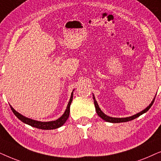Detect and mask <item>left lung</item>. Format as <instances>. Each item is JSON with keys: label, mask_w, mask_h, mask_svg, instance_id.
I'll use <instances>...</instances> for the list:
<instances>
[{"label": "left lung", "mask_w": 161, "mask_h": 161, "mask_svg": "<svg viewBox=\"0 0 161 161\" xmlns=\"http://www.w3.org/2000/svg\"><path fill=\"white\" fill-rule=\"evenodd\" d=\"M156 96V95H155ZM155 98H153V100L152 101V102L149 104V105L147 107V108H146L144 110L141 111V112H139L138 113H137V114H135L133 115H132V116H130V117H126V118H114V117H110V116H108V115H107L106 114H104V113L102 112V110H101L99 107H98V104L97 102H96V98H95V96L93 94V102H94V104H95V108H96V113H97L99 117L102 118L103 120H104L105 121H108V122H110V123H121V122H127V121H132V120H133L135 119H136V118H138L143 113H147L148 110H149V108H151L152 105L154 103V101H155Z\"/></svg>", "instance_id": "left-lung-1"}]
</instances>
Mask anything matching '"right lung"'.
Listing matches in <instances>:
<instances>
[{"label":"right lung","mask_w":161,"mask_h":161,"mask_svg":"<svg viewBox=\"0 0 161 161\" xmlns=\"http://www.w3.org/2000/svg\"><path fill=\"white\" fill-rule=\"evenodd\" d=\"M74 91H73V92L71 93V96H70V100L69 102H68V104L67 105V108H66V110H65V112H64V113L61 117H59V119L55 120V121H36V120L29 119V118H27L24 116V115H21L20 113L17 112V111L14 110V109L11 105H10V108L12 109V112H13L14 114L16 115V117L18 118V119H20L21 121H23V123L28 124V125H30L33 127L37 128V129H41V130H54V129H57V128L62 127V126L65 123L66 121H67L68 117H69L70 106L73 100V93H74Z\"/></svg>","instance_id":"obj_1"}]
</instances>
